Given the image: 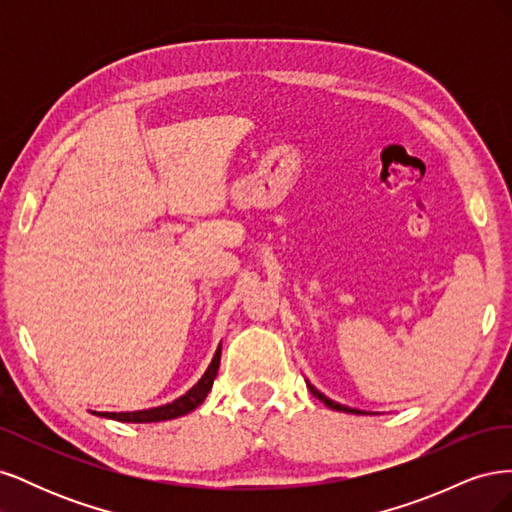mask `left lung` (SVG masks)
<instances>
[{
	"label": "left lung",
	"mask_w": 512,
	"mask_h": 512,
	"mask_svg": "<svg viewBox=\"0 0 512 512\" xmlns=\"http://www.w3.org/2000/svg\"><path fill=\"white\" fill-rule=\"evenodd\" d=\"M307 389L312 391V395L314 397H318L324 406H329V408H333V410H339V412H348V414H367V412H363V410H356V408H348V406H342V404H337V401H333V399H329V397H324L316 386H312L307 382Z\"/></svg>",
	"instance_id": "1"
}]
</instances>
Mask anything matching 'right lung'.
<instances>
[{
  "mask_svg": "<svg viewBox=\"0 0 512 512\" xmlns=\"http://www.w3.org/2000/svg\"><path fill=\"white\" fill-rule=\"evenodd\" d=\"M220 356H222V344L218 350H215L213 361L207 367L205 376L200 378L188 393L175 399L173 404L149 408V410H138V412H94V414L104 416V418H113V421H121V423H158V421H170V418L188 414L203 404L207 393L211 391L213 380H215V376H218V369H220Z\"/></svg>",
  "mask_w": 512,
  "mask_h": 512,
  "instance_id": "right-lung-1",
  "label": "right lung"
}]
</instances>
